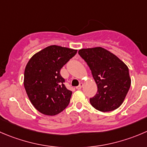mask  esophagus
Returning <instances> with one entry per match:
<instances>
[{
  "label": "esophagus",
  "mask_w": 147,
  "mask_h": 147,
  "mask_svg": "<svg viewBox=\"0 0 147 147\" xmlns=\"http://www.w3.org/2000/svg\"><path fill=\"white\" fill-rule=\"evenodd\" d=\"M82 85H83V83H82V82H81V83H80V85H78V87H76V89L77 90H80L81 88H82Z\"/></svg>",
  "instance_id": "1"
}]
</instances>
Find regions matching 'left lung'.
Segmentation results:
<instances>
[{"mask_svg":"<svg viewBox=\"0 0 147 147\" xmlns=\"http://www.w3.org/2000/svg\"><path fill=\"white\" fill-rule=\"evenodd\" d=\"M78 54L89 66L98 86L97 94L90 99L92 106L101 112L117 109L124 101L131 82L127 65L100 47L81 49Z\"/></svg>","mask_w":147,"mask_h":147,"instance_id":"8db88e82","label":"left lung"}]
</instances>
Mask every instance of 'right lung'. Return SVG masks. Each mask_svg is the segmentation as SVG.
Instances as JSON below:
<instances>
[{"instance_id": "right-lung-1", "label": "right lung", "mask_w": 147, "mask_h": 147, "mask_svg": "<svg viewBox=\"0 0 147 147\" xmlns=\"http://www.w3.org/2000/svg\"><path fill=\"white\" fill-rule=\"evenodd\" d=\"M77 51L51 45L28 60L24 70V85L31 102L40 113L55 116L69 105L72 91L65 88L60 69Z\"/></svg>"}]
</instances>
